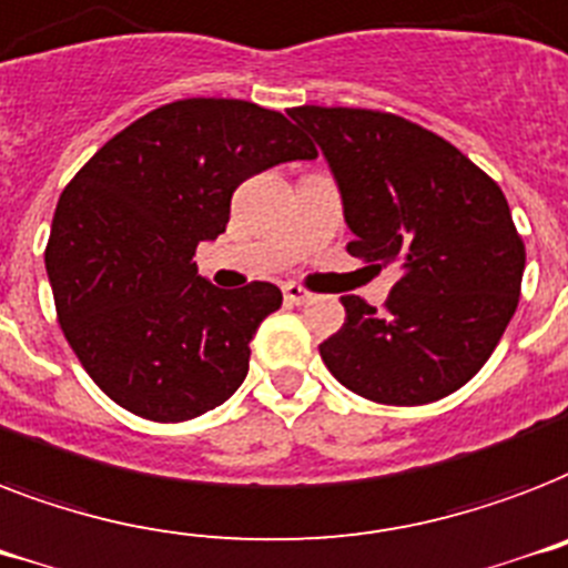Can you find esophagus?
Masks as SVG:
<instances>
[{"label": "esophagus", "mask_w": 568, "mask_h": 568, "mask_svg": "<svg viewBox=\"0 0 568 568\" xmlns=\"http://www.w3.org/2000/svg\"><path fill=\"white\" fill-rule=\"evenodd\" d=\"M284 298H287L290 305H307L313 298V293L305 287H298V284H287V287H284Z\"/></svg>", "instance_id": "esophagus-1"}]
</instances>
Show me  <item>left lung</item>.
<instances>
[{"instance_id":"obj_1","label":"left lung","mask_w":568,"mask_h":568,"mask_svg":"<svg viewBox=\"0 0 568 568\" xmlns=\"http://www.w3.org/2000/svg\"><path fill=\"white\" fill-rule=\"evenodd\" d=\"M337 179L348 255L396 263L381 311L343 296L346 322L320 346L334 378L378 405L446 398L496 352L519 305L525 243L505 193L434 131L387 111L302 104Z\"/></svg>"}]
</instances>
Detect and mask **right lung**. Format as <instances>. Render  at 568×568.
Instances as JSON below:
<instances>
[{"instance_id":"1","label":"right lung","mask_w":568,"mask_h":568,"mask_svg":"<svg viewBox=\"0 0 568 568\" xmlns=\"http://www.w3.org/2000/svg\"><path fill=\"white\" fill-rule=\"evenodd\" d=\"M311 158L284 113L179 99L75 172L54 207L47 272L63 337L104 396L152 422L196 419L234 396L281 290L213 287L193 255L225 231L243 181Z\"/></svg>"}]
</instances>
